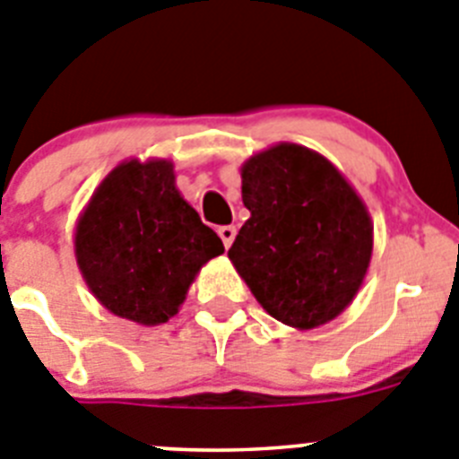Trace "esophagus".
I'll return each mask as SVG.
<instances>
[{
	"label": "esophagus",
	"instance_id": "obj_1",
	"mask_svg": "<svg viewBox=\"0 0 459 459\" xmlns=\"http://www.w3.org/2000/svg\"><path fill=\"white\" fill-rule=\"evenodd\" d=\"M217 233H220L221 242H224V247H226V249H229V247L233 245V239H235V226H221V229L217 230Z\"/></svg>",
	"mask_w": 459,
	"mask_h": 459
}]
</instances>
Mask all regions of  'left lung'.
Instances as JSON below:
<instances>
[{"instance_id":"obj_1","label":"left lung","mask_w":459,"mask_h":459,"mask_svg":"<svg viewBox=\"0 0 459 459\" xmlns=\"http://www.w3.org/2000/svg\"><path fill=\"white\" fill-rule=\"evenodd\" d=\"M251 217L229 258L258 304L295 329L341 316L373 255V221L348 178L325 155L276 143L242 164Z\"/></svg>"}]
</instances>
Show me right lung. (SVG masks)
Returning <instances> with one entry per match:
<instances>
[{"label": "right lung", "mask_w": 459, "mask_h": 459, "mask_svg": "<svg viewBox=\"0 0 459 459\" xmlns=\"http://www.w3.org/2000/svg\"><path fill=\"white\" fill-rule=\"evenodd\" d=\"M220 235L176 187L169 160H126L107 173L75 226L86 286L109 313L143 327L178 313Z\"/></svg>", "instance_id": "1"}]
</instances>
